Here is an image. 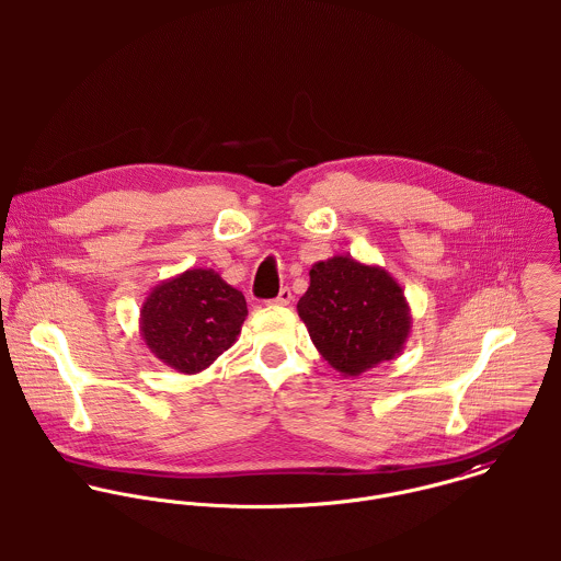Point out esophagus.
Instances as JSON below:
<instances>
[{
  "label": "esophagus",
  "instance_id": "obj_1",
  "mask_svg": "<svg viewBox=\"0 0 561 561\" xmlns=\"http://www.w3.org/2000/svg\"><path fill=\"white\" fill-rule=\"evenodd\" d=\"M291 302V291H289V287H283L280 291H278V296L274 298V300H270V305H274V307H287Z\"/></svg>",
  "mask_w": 561,
  "mask_h": 561
}]
</instances>
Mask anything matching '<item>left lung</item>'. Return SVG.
<instances>
[{
  "mask_svg": "<svg viewBox=\"0 0 561 561\" xmlns=\"http://www.w3.org/2000/svg\"><path fill=\"white\" fill-rule=\"evenodd\" d=\"M298 302L313 345L345 378L400 356L412 316L400 283L382 267L350 254L318 261Z\"/></svg>",
  "mask_w": 561,
  "mask_h": 561,
  "instance_id": "left-lung-1",
  "label": "left lung"
}]
</instances>
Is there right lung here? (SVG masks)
<instances>
[{
    "label": "right lung",
    "instance_id": "1",
    "mask_svg": "<svg viewBox=\"0 0 561 561\" xmlns=\"http://www.w3.org/2000/svg\"><path fill=\"white\" fill-rule=\"evenodd\" d=\"M245 316L240 289L211 267H190L147 294L140 336L163 365L194 376L238 341Z\"/></svg>",
    "mask_w": 561,
    "mask_h": 561
}]
</instances>
